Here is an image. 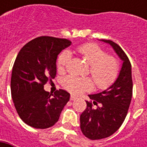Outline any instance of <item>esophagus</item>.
I'll list each match as a JSON object with an SVG mask.
<instances>
[{
  "label": "esophagus",
  "mask_w": 147,
  "mask_h": 147,
  "mask_svg": "<svg viewBox=\"0 0 147 147\" xmlns=\"http://www.w3.org/2000/svg\"><path fill=\"white\" fill-rule=\"evenodd\" d=\"M77 97L74 96V95H71L70 96V100H74Z\"/></svg>",
  "instance_id": "esophagus-1"
}]
</instances>
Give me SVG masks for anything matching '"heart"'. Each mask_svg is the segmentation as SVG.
Wrapping results in <instances>:
<instances>
[{
    "instance_id": "1",
    "label": "heart",
    "mask_w": 147,
    "mask_h": 147,
    "mask_svg": "<svg viewBox=\"0 0 147 147\" xmlns=\"http://www.w3.org/2000/svg\"><path fill=\"white\" fill-rule=\"evenodd\" d=\"M77 51L89 65V73L97 88L106 89L115 82L119 73V62L115 57L108 55L106 51L94 43L80 46ZM70 58V53L67 51L59 55L57 60L59 70L65 69ZM63 84L67 90L75 94L90 91L93 88L90 78L73 75L66 77Z\"/></svg>"
}]
</instances>
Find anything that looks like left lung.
Listing matches in <instances>:
<instances>
[{
	"label": "left lung",
	"instance_id": "8db88e82",
	"mask_svg": "<svg viewBox=\"0 0 147 147\" xmlns=\"http://www.w3.org/2000/svg\"><path fill=\"white\" fill-rule=\"evenodd\" d=\"M110 44L123 64L119 76L110 88L100 93L88 95L87 108L80 115V127L91 140L108 138L123 123L133 96L132 66L122 48L110 40H100Z\"/></svg>",
	"mask_w": 147,
	"mask_h": 147
}]
</instances>
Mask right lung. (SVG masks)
Masks as SVG:
<instances>
[{"mask_svg": "<svg viewBox=\"0 0 147 147\" xmlns=\"http://www.w3.org/2000/svg\"><path fill=\"white\" fill-rule=\"evenodd\" d=\"M71 45L68 39L42 36L30 41L14 61L10 88L14 107L20 119L35 128H48L59 120L70 94L63 89L54 95L44 85L56 75V59Z\"/></svg>", "mask_w": 147, "mask_h": 147, "instance_id": "1", "label": "right lung"}]
</instances>
